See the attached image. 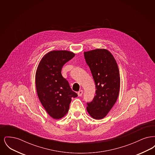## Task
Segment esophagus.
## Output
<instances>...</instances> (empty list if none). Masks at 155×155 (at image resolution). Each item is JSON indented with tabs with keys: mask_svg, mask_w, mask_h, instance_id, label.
Wrapping results in <instances>:
<instances>
[{
	"mask_svg": "<svg viewBox=\"0 0 155 155\" xmlns=\"http://www.w3.org/2000/svg\"><path fill=\"white\" fill-rule=\"evenodd\" d=\"M77 94H78V96H82V94H83V91H82V90H80V91H79L78 92V93H77Z\"/></svg>",
	"mask_w": 155,
	"mask_h": 155,
	"instance_id": "esophagus-1",
	"label": "esophagus"
}]
</instances>
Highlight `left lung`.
Returning a JSON list of instances; mask_svg holds the SVG:
<instances>
[{"instance_id":"8db88e82","label":"left lung","mask_w":155,"mask_h":155,"mask_svg":"<svg viewBox=\"0 0 155 155\" xmlns=\"http://www.w3.org/2000/svg\"><path fill=\"white\" fill-rule=\"evenodd\" d=\"M96 86L95 96L87 103L89 115L96 120L104 118L117 101L120 77L116 61L110 52L104 49H97L84 52Z\"/></svg>"}]
</instances>
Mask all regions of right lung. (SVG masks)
Here are the masks:
<instances>
[{"label":"right lung","mask_w":155,"mask_h":155,"mask_svg":"<svg viewBox=\"0 0 155 155\" xmlns=\"http://www.w3.org/2000/svg\"><path fill=\"white\" fill-rule=\"evenodd\" d=\"M74 56V53L67 51H51L42 58L37 68L38 96L47 113L54 119L64 117L68 111L71 98L78 96L61 74L64 64Z\"/></svg>","instance_id":"add662e5"}]
</instances>
